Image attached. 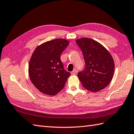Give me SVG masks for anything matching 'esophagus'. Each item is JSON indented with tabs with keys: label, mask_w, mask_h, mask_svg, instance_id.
<instances>
[{
	"label": "esophagus",
	"mask_w": 134,
	"mask_h": 134,
	"mask_svg": "<svg viewBox=\"0 0 134 134\" xmlns=\"http://www.w3.org/2000/svg\"><path fill=\"white\" fill-rule=\"evenodd\" d=\"M77 72V71L76 70H74V71H72V72H71V74L73 75H76Z\"/></svg>",
	"instance_id": "obj_1"
}]
</instances>
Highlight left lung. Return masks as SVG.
Here are the masks:
<instances>
[{"label":"left lung","instance_id":"obj_1","mask_svg":"<svg viewBox=\"0 0 134 134\" xmlns=\"http://www.w3.org/2000/svg\"><path fill=\"white\" fill-rule=\"evenodd\" d=\"M85 59V70L77 74L86 89L96 92L104 89L113 79L115 64L107 49L95 40L83 38L76 40Z\"/></svg>","mask_w":134,"mask_h":134}]
</instances>
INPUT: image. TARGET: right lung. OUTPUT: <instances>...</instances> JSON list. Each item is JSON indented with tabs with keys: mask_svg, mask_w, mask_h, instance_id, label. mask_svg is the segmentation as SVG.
<instances>
[{
	"mask_svg": "<svg viewBox=\"0 0 134 134\" xmlns=\"http://www.w3.org/2000/svg\"><path fill=\"white\" fill-rule=\"evenodd\" d=\"M69 42L55 39L42 43L35 48L29 65L31 81L39 91L55 95L64 88L70 73L64 70L60 55Z\"/></svg>",
	"mask_w": 134,
	"mask_h": 134,
	"instance_id": "1",
	"label": "right lung"
}]
</instances>
